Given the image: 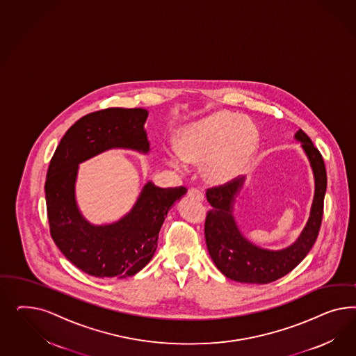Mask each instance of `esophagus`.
I'll return each instance as SVG.
<instances>
[{
  "instance_id": "1",
  "label": "esophagus",
  "mask_w": 356,
  "mask_h": 356,
  "mask_svg": "<svg viewBox=\"0 0 356 356\" xmlns=\"http://www.w3.org/2000/svg\"><path fill=\"white\" fill-rule=\"evenodd\" d=\"M189 197H192V198H195L197 201H204L205 200V194L204 192L201 191V189H198V188H192V189H189Z\"/></svg>"
}]
</instances>
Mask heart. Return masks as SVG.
I'll use <instances>...</instances> for the list:
<instances>
[{
	"mask_svg": "<svg viewBox=\"0 0 356 356\" xmlns=\"http://www.w3.org/2000/svg\"><path fill=\"white\" fill-rule=\"evenodd\" d=\"M259 143V130L252 121L223 111L186 127L179 136L177 150L167 151L165 161L180 172L186 171V164L205 163L210 180L227 183L245 170Z\"/></svg>",
	"mask_w": 356,
	"mask_h": 356,
	"instance_id": "heart-1",
	"label": "heart"
}]
</instances>
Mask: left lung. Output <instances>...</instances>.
Returning a JSON list of instances; mask_svg holds the SVG:
<instances>
[{
  "label": "left lung",
  "instance_id": "left-lung-1",
  "mask_svg": "<svg viewBox=\"0 0 356 356\" xmlns=\"http://www.w3.org/2000/svg\"><path fill=\"white\" fill-rule=\"evenodd\" d=\"M295 140L302 142V150L311 163L314 197L309 219L300 236L290 247L280 250L259 248L240 232L232 209L235 195L244 184V177L234 179L206 192L207 201L213 206L206 216V245L216 268L229 280L259 284L280 280L302 262L318 236L327 184L326 168L323 155L302 129L296 131Z\"/></svg>",
  "mask_w": 356,
  "mask_h": 356
}]
</instances>
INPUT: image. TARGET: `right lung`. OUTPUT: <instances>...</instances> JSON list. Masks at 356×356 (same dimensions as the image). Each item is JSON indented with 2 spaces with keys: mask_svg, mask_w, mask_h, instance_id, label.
<instances>
[{
  "mask_svg": "<svg viewBox=\"0 0 356 356\" xmlns=\"http://www.w3.org/2000/svg\"><path fill=\"white\" fill-rule=\"evenodd\" d=\"M143 108H107L88 113L72 125L49 163L45 200L49 231L56 245L78 269L97 278H127L152 259L163 222L185 186L159 188L149 181L137 202L120 220L95 226L81 214L76 201L78 164L109 149L147 154Z\"/></svg>",
  "mask_w": 356,
  "mask_h": 356,
  "instance_id": "add662e5",
  "label": "right lung"
}]
</instances>
